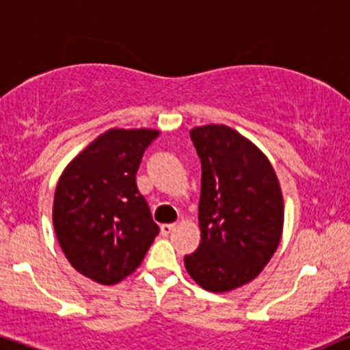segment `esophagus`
I'll return each instance as SVG.
<instances>
[{
  "label": "esophagus",
  "mask_w": 350,
  "mask_h": 350,
  "mask_svg": "<svg viewBox=\"0 0 350 350\" xmlns=\"http://www.w3.org/2000/svg\"><path fill=\"white\" fill-rule=\"evenodd\" d=\"M174 228H176V224H163L161 226V234H163V236H167V234L171 232Z\"/></svg>",
  "instance_id": "obj_1"
}]
</instances>
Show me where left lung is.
Returning a JSON list of instances; mask_svg holds the SVG:
<instances>
[{"label":"left lung","mask_w":350,"mask_h":350,"mask_svg":"<svg viewBox=\"0 0 350 350\" xmlns=\"http://www.w3.org/2000/svg\"><path fill=\"white\" fill-rule=\"evenodd\" d=\"M201 157V243L184 257L187 274L209 293L254 281L278 251L284 198L269 157L226 124L189 131Z\"/></svg>","instance_id":"left-lung-1"}]
</instances>
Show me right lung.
<instances>
[{
    "label": "right lung",
    "mask_w": 350,
    "mask_h": 350,
    "mask_svg": "<svg viewBox=\"0 0 350 350\" xmlns=\"http://www.w3.org/2000/svg\"><path fill=\"white\" fill-rule=\"evenodd\" d=\"M157 129L111 128L78 152L56 184L53 226L79 274L105 286L143 262L159 228L136 186L141 159Z\"/></svg>",
    "instance_id": "1"
}]
</instances>
